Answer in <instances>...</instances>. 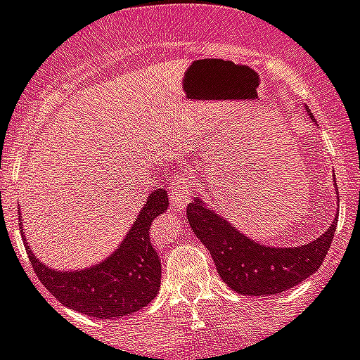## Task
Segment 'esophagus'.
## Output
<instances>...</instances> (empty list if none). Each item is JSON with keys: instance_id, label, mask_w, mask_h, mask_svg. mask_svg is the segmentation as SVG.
I'll list each match as a JSON object with an SVG mask.
<instances>
[{"instance_id": "1", "label": "esophagus", "mask_w": 360, "mask_h": 360, "mask_svg": "<svg viewBox=\"0 0 360 360\" xmlns=\"http://www.w3.org/2000/svg\"><path fill=\"white\" fill-rule=\"evenodd\" d=\"M170 203L177 209H184L191 200V181L188 176H179L172 181L169 190Z\"/></svg>"}]
</instances>
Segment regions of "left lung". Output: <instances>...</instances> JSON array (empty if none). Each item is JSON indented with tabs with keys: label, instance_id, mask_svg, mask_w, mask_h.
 Listing matches in <instances>:
<instances>
[{
	"label": "left lung",
	"instance_id": "left-lung-1",
	"mask_svg": "<svg viewBox=\"0 0 360 360\" xmlns=\"http://www.w3.org/2000/svg\"><path fill=\"white\" fill-rule=\"evenodd\" d=\"M191 230L205 244L228 288L245 296H266L294 288L321 268L335 238L336 221L322 237L301 248H268L235 230L226 219L193 200L186 207Z\"/></svg>",
	"mask_w": 360,
	"mask_h": 360
}]
</instances>
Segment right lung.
I'll return each mask as SVG.
<instances>
[{
	"label": "right lung",
	"instance_id": "right-lung-1",
	"mask_svg": "<svg viewBox=\"0 0 360 360\" xmlns=\"http://www.w3.org/2000/svg\"><path fill=\"white\" fill-rule=\"evenodd\" d=\"M167 205V191L155 190L122 245L106 261L82 271H57L45 266L25 245L32 270L46 291L79 314L115 321L141 310L157 296L160 288L162 264L151 245L150 230Z\"/></svg>",
	"mask_w": 360,
	"mask_h": 360
}]
</instances>
